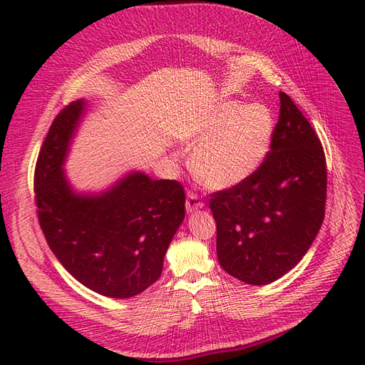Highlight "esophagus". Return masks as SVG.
Segmentation results:
<instances>
[{"label": "esophagus", "mask_w": 365, "mask_h": 365, "mask_svg": "<svg viewBox=\"0 0 365 365\" xmlns=\"http://www.w3.org/2000/svg\"><path fill=\"white\" fill-rule=\"evenodd\" d=\"M204 207V202L201 201V197L197 196L193 192H189L187 195V200H185V210L187 212H196V210H201Z\"/></svg>", "instance_id": "esophagus-1"}]
</instances>
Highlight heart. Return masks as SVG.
I'll return each mask as SVG.
<instances>
[{
  "instance_id": "heart-1",
  "label": "heart",
  "mask_w": 365,
  "mask_h": 365,
  "mask_svg": "<svg viewBox=\"0 0 365 365\" xmlns=\"http://www.w3.org/2000/svg\"><path fill=\"white\" fill-rule=\"evenodd\" d=\"M275 130L271 108L224 101L197 117L185 132L196 146L190 168L205 185L224 190L247 181L267 160Z\"/></svg>"
}]
</instances>
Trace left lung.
Listing matches in <instances>:
<instances>
[{
    "label": "left lung",
    "mask_w": 365,
    "mask_h": 365,
    "mask_svg": "<svg viewBox=\"0 0 365 365\" xmlns=\"http://www.w3.org/2000/svg\"><path fill=\"white\" fill-rule=\"evenodd\" d=\"M267 160L247 181L212 195L220 267L248 284L272 283L303 259L324 219L326 157L314 128L280 91Z\"/></svg>",
    "instance_id": "obj_1"
}]
</instances>
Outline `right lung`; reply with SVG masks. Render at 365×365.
I'll list each match as a JSON object with an SVG mask.
<instances>
[{
  "label": "right lung",
  "instance_id": "1",
  "mask_svg": "<svg viewBox=\"0 0 365 365\" xmlns=\"http://www.w3.org/2000/svg\"><path fill=\"white\" fill-rule=\"evenodd\" d=\"M86 111L81 98L51 123L35 169L39 225L62 267L88 289L134 297L155 283L185 210L182 185L129 172L101 193L76 192L63 170Z\"/></svg>",
  "mask_w": 365,
  "mask_h": 365
}]
</instances>
